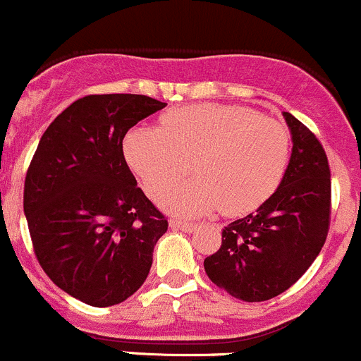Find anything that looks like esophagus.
I'll return each mask as SVG.
<instances>
[{"instance_id": "1", "label": "esophagus", "mask_w": 361, "mask_h": 361, "mask_svg": "<svg viewBox=\"0 0 361 361\" xmlns=\"http://www.w3.org/2000/svg\"><path fill=\"white\" fill-rule=\"evenodd\" d=\"M170 226L176 228V230L185 231V233H191V231L196 230L195 223H185V221H180V219H172L170 221Z\"/></svg>"}]
</instances>
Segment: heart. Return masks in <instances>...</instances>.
<instances>
[{
    "label": "heart",
    "mask_w": 361,
    "mask_h": 361,
    "mask_svg": "<svg viewBox=\"0 0 361 361\" xmlns=\"http://www.w3.org/2000/svg\"><path fill=\"white\" fill-rule=\"evenodd\" d=\"M123 154L152 198L184 177L192 161L196 177L163 200L170 212L202 216L221 209L242 216L276 191L290 158V135L258 110L196 103L165 112L158 128L128 131Z\"/></svg>",
    "instance_id": "heart-1"
}]
</instances>
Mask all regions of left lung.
<instances>
[{"label":"left lung","instance_id":"obj_1","mask_svg":"<svg viewBox=\"0 0 361 361\" xmlns=\"http://www.w3.org/2000/svg\"><path fill=\"white\" fill-rule=\"evenodd\" d=\"M291 158L274 195L255 214L223 230L219 251L207 256L209 279L231 297L265 302L293 286L328 235L330 166L319 140L290 112Z\"/></svg>","mask_w":361,"mask_h":361}]
</instances>
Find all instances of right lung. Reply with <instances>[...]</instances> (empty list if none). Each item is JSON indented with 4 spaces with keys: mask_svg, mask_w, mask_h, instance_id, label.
Instances as JSON below:
<instances>
[{
    "mask_svg": "<svg viewBox=\"0 0 361 361\" xmlns=\"http://www.w3.org/2000/svg\"><path fill=\"white\" fill-rule=\"evenodd\" d=\"M165 106L142 94L84 96L52 121L31 159L24 214L35 255L56 286L87 305L130 298L169 230L123 154L128 130Z\"/></svg>",
    "mask_w": 361,
    "mask_h": 361,
    "instance_id": "1",
    "label": "right lung"
}]
</instances>
